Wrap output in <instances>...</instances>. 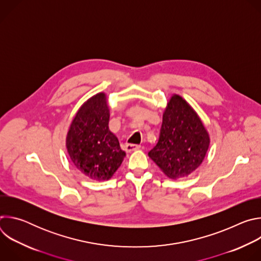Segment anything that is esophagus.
<instances>
[{
  "mask_svg": "<svg viewBox=\"0 0 261 261\" xmlns=\"http://www.w3.org/2000/svg\"><path fill=\"white\" fill-rule=\"evenodd\" d=\"M125 148H126L127 152H132V151H135V150H139L140 145H138V144H132V143H126Z\"/></svg>",
  "mask_w": 261,
  "mask_h": 261,
  "instance_id": "34e87169",
  "label": "esophagus"
}]
</instances>
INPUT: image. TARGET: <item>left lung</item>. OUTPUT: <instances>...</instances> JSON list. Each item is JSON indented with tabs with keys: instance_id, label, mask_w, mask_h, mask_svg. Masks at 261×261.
I'll use <instances>...</instances> for the list:
<instances>
[{
	"instance_id": "obj_1",
	"label": "left lung",
	"mask_w": 261,
	"mask_h": 261,
	"mask_svg": "<svg viewBox=\"0 0 261 261\" xmlns=\"http://www.w3.org/2000/svg\"><path fill=\"white\" fill-rule=\"evenodd\" d=\"M208 133L195 110L178 95H172L163 114L158 143L150 157L170 178L192 173L203 161Z\"/></svg>"
}]
</instances>
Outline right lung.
<instances>
[{"mask_svg": "<svg viewBox=\"0 0 261 261\" xmlns=\"http://www.w3.org/2000/svg\"><path fill=\"white\" fill-rule=\"evenodd\" d=\"M109 108L104 93H98L79 109L66 138L67 151L81 172L95 180L109 179L126 153L108 128Z\"/></svg>", "mask_w": 261, "mask_h": 261, "instance_id": "1", "label": "right lung"}]
</instances>
